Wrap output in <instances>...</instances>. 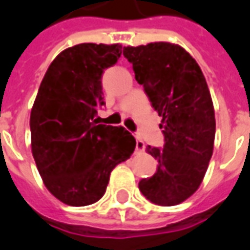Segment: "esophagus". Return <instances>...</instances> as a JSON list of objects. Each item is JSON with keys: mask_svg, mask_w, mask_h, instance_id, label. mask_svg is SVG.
<instances>
[{"mask_svg": "<svg viewBox=\"0 0 250 250\" xmlns=\"http://www.w3.org/2000/svg\"><path fill=\"white\" fill-rule=\"evenodd\" d=\"M144 148H146V146H144L143 140H140L139 138H136V151H139V152H143Z\"/></svg>", "mask_w": 250, "mask_h": 250, "instance_id": "obj_1", "label": "esophagus"}]
</instances>
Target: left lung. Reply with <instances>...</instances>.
Here are the masks:
<instances>
[{
	"mask_svg": "<svg viewBox=\"0 0 250 250\" xmlns=\"http://www.w3.org/2000/svg\"><path fill=\"white\" fill-rule=\"evenodd\" d=\"M123 55L163 118L164 146L147 147L158 169L140 180L139 189L153 204H180L199 188L213 152L216 120L207 81L195 59L168 42L127 46Z\"/></svg>",
	"mask_w": 250,
	"mask_h": 250,
	"instance_id": "left-lung-1",
	"label": "left lung"
}]
</instances>
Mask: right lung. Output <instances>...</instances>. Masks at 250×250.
Wrapping results in <instances>:
<instances>
[{
    "label": "right lung",
    "mask_w": 250,
    "mask_h": 250,
    "mask_svg": "<svg viewBox=\"0 0 250 250\" xmlns=\"http://www.w3.org/2000/svg\"><path fill=\"white\" fill-rule=\"evenodd\" d=\"M120 45L81 43L51 62L31 108V151L46 188L62 203L84 207L106 192L111 171L134 152L125 127L97 125L104 104L102 74Z\"/></svg>",
    "instance_id": "1"
}]
</instances>
